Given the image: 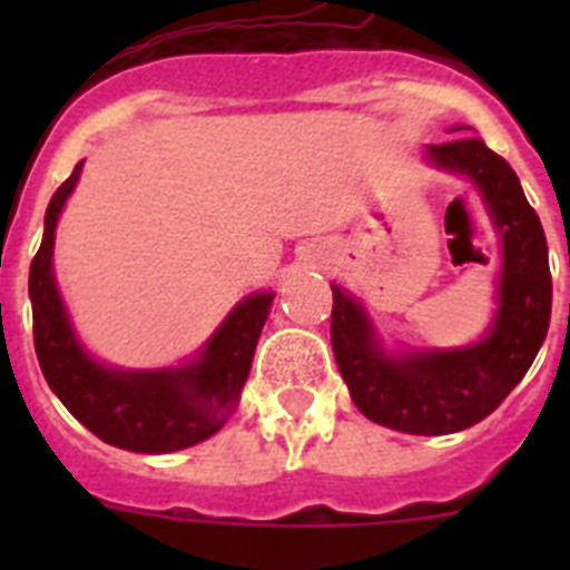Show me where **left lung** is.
Wrapping results in <instances>:
<instances>
[{"instance_id":"1","label":"left lung","mask_w":570,"mask_h":570,"mask_svg":"<svg viewBox=\"0 0 570 570\" xmlns=\"http://www.w3.org/2000/svg\"><path fill=\"white\" fill-rule=\"evenodd\" d=\"M425 159L465 176L500 236L491 325L471 345L387 347L362 302L331 285V345L351 400L367 420L402 434L442 436L485 420L528 374L551 322V271L540 216L502 156L476 136H462L428 145Z\"/></svg>"}]
</instances>
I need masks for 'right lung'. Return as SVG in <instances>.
Masks as SVG:
<instances>
[{"label": "right lung", "mask_w": 570, "mask_h": 570, "mask_svg": "<svg viewBox=\"0 0 570 570\" xmlns=\"http://www.w3.org/2000/svg\"><path fill=\"white\" fill-rule=\"evenodd\" d=\"M73 174L50 196L45 236L30 262L33 345L50 391L90 434L136 454H170L205 442L234 414L250 374L262 325L274 291L245 296L188 362L174 367H114L90 354L73 331L53 274V239L68 196L82 174Z\"/></svg>", "instance_id": "1"}]
</instances>
